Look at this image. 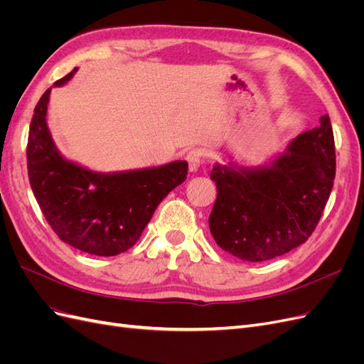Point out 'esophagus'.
<instances>
[{
	"mask_svg": "<svg viewBox=\"0 0 364 364\" xmlns=\"http://www.w3.org/2000/svg\"><path fill=\"white\" fill-rule=\"evenodd\" d=\"M202 158H203V151L200 149H193L188 153H186V161H188V167L190 171H197L202 164Z\"/></svg>",
	"mask_w": 364,
	"mask_h": 364,
	"instance_id": "obj_1",
	"label": "esophagus"
}]
</instances>
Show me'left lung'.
<instances>
[{
	"instance_id": "obj_1",
	"label": "left lung",
	"mask_w": 364,
	"mask_h": 364,
	"mask_svg": "<svg viewBox=\"0 0 364 364\" xmlns=\"http://www.w3.org/2000/svg\"><path fill=\"white\" fill-rule=\"evenodd\" d=\"M318 123L269 164L214 165L217 200L209 230L223 250L243 261H267L301 246L313 234L336 176L331 121L322 115Z\"/></svg>"
}]
</instances>
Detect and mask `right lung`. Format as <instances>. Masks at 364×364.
Listing matches in <instances>:
<instances>
[{"label": "right lung", "mask_w": 364, "mask_h": 364, "mask_svg": "<svg viewBox=\"0 0 364 364\" xmlns=\"http://www.w3.org/2000/svg\"><path fill=\"white\" fill-rule=\"evenodd\" d=\"M74 68L54 86L73 79ZM51 87L35 107L27 144L33 194L58 237L75 249L114 257L134 246L164 197L186 179L188 164L98 173L60 155L47 124Z\"/></svg>", "instance_id": "1"}]
</instances>
